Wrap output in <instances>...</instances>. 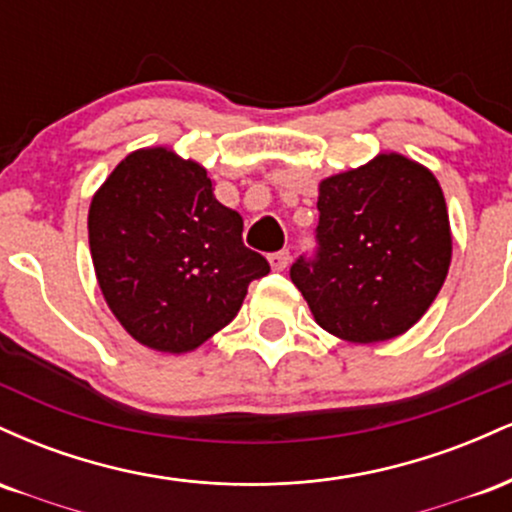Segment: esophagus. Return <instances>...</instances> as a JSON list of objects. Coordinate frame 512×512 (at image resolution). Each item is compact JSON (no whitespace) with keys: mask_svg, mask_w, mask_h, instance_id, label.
Segmentation results:
<instances>
[{"mask_svg":"<svg viewBox=\"0 0 512 512\" xmlns=\"http://www.w3.org/2000/svg\"><path fill=\"white\" fill-rule=\"evenodd\" d=\"M289 262H291L289 250H281V252H274V255H269V264H272L274 272H284V269L289 267Z\"/></svg>","mask_w":512,"mask_h":512,"instance_id":"1","label":"esophagus"}]
</instances>
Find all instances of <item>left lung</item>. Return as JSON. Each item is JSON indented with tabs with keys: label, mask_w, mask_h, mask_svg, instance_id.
<instances>
[{
	"label": "left lung",
	"mask_w": 512,
	"mask_h": 512,
	"mask_svg": "<svg viewBox=\"0 0 512 512\" xmlns=\"http://www.w3.org/2000/svg\"><path fill=\"white\" fill-rule=\"evenodd\" d=\"M317 190L320 252L291 267L317 325L351 344L411 330L436 301L452 260L436 175L414 158L383 151L320 180Z\"/></svg>",
	"instance_id": "left-lung-1"
}]
</instances>
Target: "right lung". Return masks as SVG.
Here are the masks:
<instances>
[{"instance_id":"1","label":"right lung","mask_w":512,"mask_h":512,"mask_svg":"<svg viewBox=\"0 0 512 512\" xmlns=\"http://www.w3.org/2000/svg\"><path fill=\"white\" fill-rule=\"evenodd\" d=\"M88 245L110 313L161 354L199 349L238 315L250 281L269 274L207 168L168 146L117 163L88 207Z\"/></svg>"}]
</instances>
